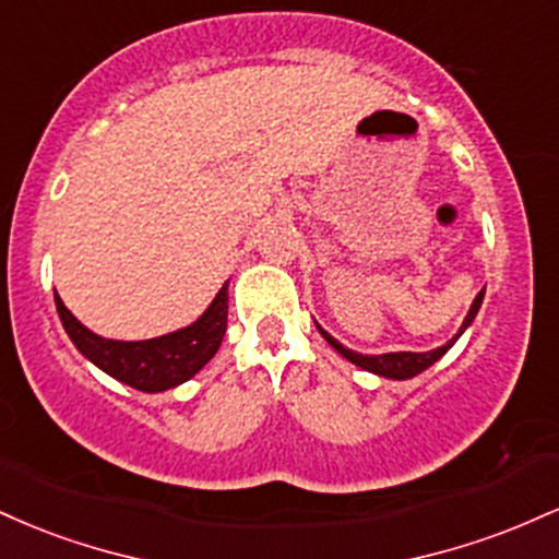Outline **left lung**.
Listing matches in <instances>:
<instances>
[{"instance_id":"left-lung-1","label":"left lung","mask_w":559,"mask_h":559,"mask_svg":"<svg viewBox=\"0 0 559 559\" xmlns=\"http://www.w3.org/2000/svg\"><path fill=\"white\" fill-rule=\"evenodd\" d=\"M480 301H484V292H480L478 297L473 299V307H471V312H467V318H465V323H463V329H460V333H463L467 325L473 323V318H476ZM320 333H323L325 342H329L333 349H336L342 357H346L349 362L360 365V368L370 370V373L396 378V381H404V378H413V376L423 373L426 368H431V365L439 360L441 355H447L449 346H452L460 338V333H457L452 342H447L444 346H439V349H433V352H389V355H360V352L346 349L344 344H338L336 338H333L331 333H325L323 329H320Z\"/></svg>"}]
</instances>
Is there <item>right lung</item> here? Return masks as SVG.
I'll use <instances>...</instances> for the list:
<instances>
[{
	"mask_svg": "<svg viewBox=\"0 0 559 559\" xmlns=\"http://www.w3.org/2000/svg\"><path fill=\"white\" fill-rule=\"evenodd\" d=\"M55 305L70 342L79 346L81 355H86L96 368L118 381L139 391H150V394L178 386L199 373L215 357L228 323V286L217 292L213 305L194 325L168 333V336L146 338V342H112V338L96 336L73 318V312L62 305L57 294Z\"/></svg>",
	"mask_w": 559,
	"mask_h": 559,
	"instance_id": "right-lung-1",
	"label": "right lung"
}]
</instances>
